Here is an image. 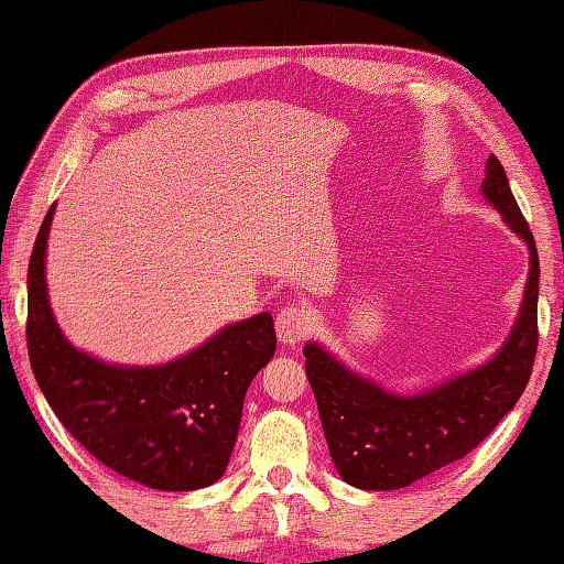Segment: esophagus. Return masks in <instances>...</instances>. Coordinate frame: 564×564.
I'll list each match as a JSON object with an SVG mask.
<instances>
[{
  "label": "esophagus",
  "mask_w": 564,
  "mask_h": 564,
  "mask_svg": "<svg viewBox=\"0 0 564 564\" xmlns=\"http://www.w3.org/2000/svg\"><path fill=\"white\" fill-rule=\"evenodd\" d=\"M275 334H279V341L285 346L301 344L310 334V315L301 305L283 307L279 317H275Z\"/></svg>",
  "instance_id": "34e87169"
}]
</instances>
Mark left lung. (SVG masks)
Listing matches in <instances>:
<instances>
[{
	"instance_id": "left-lung-1",
	"label": "left lung",
	"mask_w": 564,
	"mask_h": 564,
	"mask_svg": "<svg viewBox=\"0 0 564 564\" xmlns=\"http://www.w3.org/2000/svg\"><path fill=\"white\" fill-rule=\"evenodd\" d=\"M482 196L529 249V279L517 322L489 361L429 390L400 394L356 373L319 341L305 344V370L329 455L351 487L402 489L460 460L492 434L529 386L538 346L541 267L533 232L495 154L485 166Z\"/></svg>"
}]
</instances>
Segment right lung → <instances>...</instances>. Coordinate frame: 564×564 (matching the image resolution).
I'll use <instances>...</instances> for the list:
<instances>
[{"label":"right lung","mask_w":564,"mask_h":564,"mask_svg":"<svg viewBox=\"0 0 564 564\" xmlns=\"http://www.w3.org/2000/svg\"><path fill=\"white\" fill-rule=\"evenodd\" d=\"M55 203L29 263V358L47 404L94 458L162 492L218 482L237 441L249 382L275 351L269 313L215 332L158 366L106 364L59 329L45 281Z\"/></svg>","instance_id":"1"}]
</instances>
